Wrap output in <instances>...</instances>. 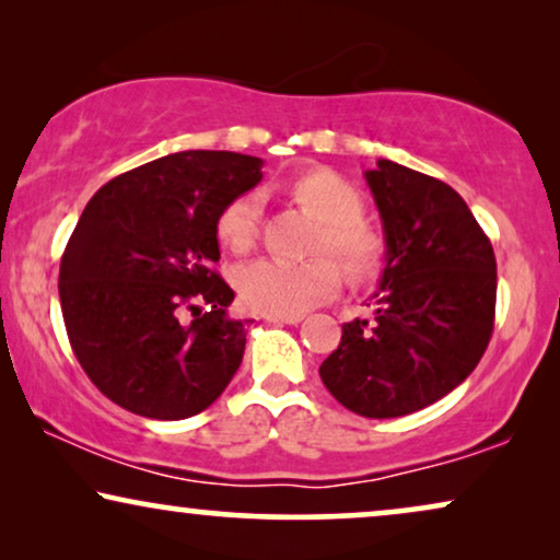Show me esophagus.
<instances>
[{
	"label": "esophagus",
	"instance_id": "esophagus-1",
	"mask_svg": "<svg viewBox=\"0 0 560 560\" xmlns=\"http://www.w3.org/2000/svg\"><path fill=\"white\" fill-rule=\"evenodd\" d=\"M265 320H270V324H288V326H295V324H301L303 316H265Z\"/></svg>",
	"mask_w": 560,
	"mask_h": 560
}]
</instances>
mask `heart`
Segmentation results:
<instances>
[{
	"mask_svg": "<svg viewBox=\"0 0 560 560\" xmlns=\"http://www.w3.org/2000/svg\"><path fill=\"white\" fill-rule=\"evenodd\" d=\"M290 194L313 217L324 221L316 236V252H331L351 278H366L380 265L382 242L362 221L364 203L357 188L331 171H311L290 186ZM262 221V196L242 194L221 209L217 219L219 242L244 255L255 247ZM236 288L247 308L265 316H301L324 303L341 288V267L331 257L308 262L257 259L242 267Z\"/></svg>",
	"mask_w": 560,
	"mask_h": 560,
	"instance_id": "heart-1",
	"label": "heart"
}]
</instances>
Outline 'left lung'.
Instances as JSON below:
<instances>
[{"instance_id":"8db88e82","label":"left lung","mask_w":560,"mask_h":560,"mask_svg":"<svg viewBox=\"0 0 560 560\" xmlns=\"http://www.w3.org/2000/svg\"><path fill=\"white\" fill-rule=\"evenodd\" d=\"M385 232V270L372 318L341 326L320 380L364 418L423 410L474 372L494 328L497 262L454 188L377 160L364 173Z\"/></svg>"}]
</instances>
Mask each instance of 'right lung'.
<instances>
[{"label":"right lung","instance_id":"right-lung-1","mask_svg":"<svg viewBox=\"0 0 560 560\" xmlns=\"http://www.w3.org/2000/svg\"><path fill=\"white\" fill-rule=\"evenodd\" d=\"M262 160L186 150L94 194L60 259V311L89 380L119 408L183 420L224 393L244 357L234 290L213 270L217 219Z\"/></svg>","mask_w":560,"mask_h":560}]
</instances>
